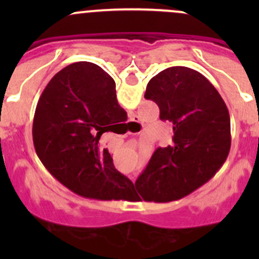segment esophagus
<instances>
[{"label": "esophagus", "mask_w": 259, "mask_h": 259, "mask_svg": "<svg viewBox=\"0 0 259 259\" xmlns=\"http://www.w3.org/2000/svg\"><path fill=\"white\" fill-rule=\"evenodd\" d=\"M133 120H135V119H133ZM135 177H137V174H135V173L129 174V178H130V180H133V182H134V180H135Z\"/></svg>", "instance_id": "34e87169"}]
</instances>
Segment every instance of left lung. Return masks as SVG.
Segmentation results:
<instances>
[{"label": "left lung", "mask_w": 259, "mask_h": 259, "mask_svg": "<svg viewBox=\"0 0 259 259\" xmlns=\"http://www.w3.org/2000/svg\"><path fill=\"white\" fill-rule=\"evenodd\" d=\"M145 99L173 125V144L158 148L135 188L148 202H170L202 187L222 168L231 149V119L217 89L184 66L163 70L148 82Z\"/></svg>", "instance_id": "obj_1"}]
</instances>
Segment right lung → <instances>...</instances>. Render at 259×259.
Wrapping results in <instances>:
<instances>
[{
    "mask_svg": "<svg viewBox=\"0 0 259 259\" xmlns=\"http://www.w3.org/2000/svg\"><path fill=\"white\" fill-rule=\"evenodd\" d=\"M126 115L115 81L100 66L80 61L64 67L38 99L32 125L35 150L50 173L76 194L129 200L134 184L115 169L99 140Z\"/></svg>",
    "mask_w": 259,
    "mask_h": 259,
    "instance_id": "1",
    "label": "right lung"
}]
</instances>
